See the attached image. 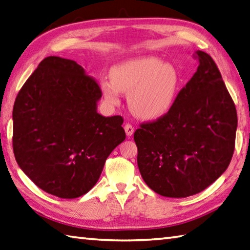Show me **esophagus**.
<instances>
[{"label": "esophagus", "mask_w": 250, "mask_h": 250, "mask_svg": "<svg viewBox=\"0 0 250 250\" xmlns=\"http://www.w3.org/2000/svg\"><path fill=\"white\" fill-rule=\"evenodd\" d=\"M124 129H125L126 135L128 136V137H130V136L134 134V130H135L133 125H130V124H126V125L124 126Z\"/></svg>", "instance_id": "esophagus-1"}]
</instances>
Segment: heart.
Wrapping results in <instances>:
<instances>
[{
  "label": "heart",
  "instance_id": "b5f03b06",
  "mask_svg": "<svg viewBox=\"0 0 250 250\" xmlns=\"http://www.w3.org/2000/svg\"><path fill=\"white\" fill-rule=\"evenodd\" d=\"M100 88L105 101L120 104V92L128 95V106L138 119L153 121L171 111L176 100L180 76L176 68L154 56H139L115 65Z\"/></svg>",
  "mask_w": 250,
  "mask_h": 250
}]
</instances>
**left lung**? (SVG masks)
<instances>
[{"label": "left lung", "instance_id": "obj_1", "mask_svg": "<svg viewBox=\"0 0 250 250\" xmlns=\"http://www.w3.org/2000/svg\"><path fill=\"white\" fill-rule=\"evenodd\" d=\"M196 55L199 66L171 111L134 134L145 183L169 198L206 189L228 168L235 148L236 107L212 58Z\"/></svg>", "mask_w": 250, "mask_h": 250}]
</instances>
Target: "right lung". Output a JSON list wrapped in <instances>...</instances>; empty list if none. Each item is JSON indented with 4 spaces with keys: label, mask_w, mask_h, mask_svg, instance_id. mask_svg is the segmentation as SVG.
<instances>
[{
    "label": "right lung",
    "mask_w": 250,
    "mask_h": 250,
    "mask_svg": "<svg viewBox=\"0 0 250 250\" xmlns=\"http://www.w3.org/2000/svg\"><path fill=\"white\" fill-rule=\"evenodd\" d=\"M101 89L75 61L49 56L18 92L13 149L21 171L48 194L81 197L126 138L123 117L97 111Z\"/></svg>",
    "instance_id": "obj_1"
}]
</instances>
